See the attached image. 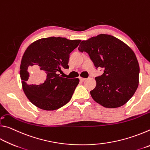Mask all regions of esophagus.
Returning a JSON list of instances; mask_svg holds the SVG:
<instances>
[{
    "mask_svg": "<svg viewBox=\"0 0 150 150\" xmlns=\"http://www.w3.org/2000/svg\"><path fill=\"white\" fill-rule=\"evenodd\" d=\"M79 79H80V81H81V82H83V81H84L86 79L85 78H83V77H79Z\"/></svg>",
    "mask_w": 150,
    "mask_h": 150,
    "instance_id": "34e87169",
    "label": "esophagus"
}]
</instances>
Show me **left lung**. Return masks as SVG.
<instances>
[{
  "label": "left lung",
  "instance_id": "1",
  "mask_svg": "<svg viewBox=\"0 0 150 150\" xmlns=\"http://www.w3.org/2000/svg\"><path fill=\"white\" fill-rule=\"evenodd\" d=\"M78 49L89 55L96 68L104 69L103 74L95 78L96 86L90 92L93 100L106 108L125 105L139 84V63L133 50L108 34L83 40Z\"/></svg>",
  "mask_w": 150,
  "mask_h": 150
}]
</instances>
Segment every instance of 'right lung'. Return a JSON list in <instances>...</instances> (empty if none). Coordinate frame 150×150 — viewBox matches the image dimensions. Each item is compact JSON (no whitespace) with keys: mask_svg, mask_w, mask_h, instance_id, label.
I'll list each match as a JSON object with an SVG mask.
<instances>
[{"mask_svg":"<svg viewBox=\"0 0 150 150\" xmlns=\"http://www.w3.org/2000/svg\"><path fill=\"white\" fill-rule=\"evenodd\" d=\"M81 41L50 37L38 40L27 47L20 74L24 92L33 105L44 110H54L71 100L79 79L64 78L57 73L69 68V54ZM40 69L42 77L35 74Z\"/></svg>","mask_w":150,"mask_h":150,"instance_id":"right-lung-1","label":"right lung"}]
</instances>
